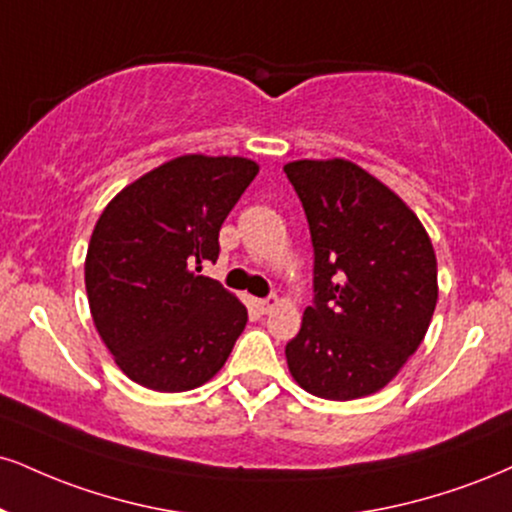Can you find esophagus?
<instances>
[{"mask_svg": "<svg viewBox=\"0 0 512 512\" xmlns=\"http://www.w3.org/2000/svg\"><path fill=\"white\" fill-rule=\"evenodd\" d=\"M274 305H276V295H269V298L255 300V307H257V312H260V315H267V312L272 310Z\"/></svg>", "mask_w": 512, "mask_h": 512, "instance_id": "obj_1", "label": "esophagus"}]
</instances>
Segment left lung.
<instances>
[{
    "mask_svg": "<svg viewBox=\"0 0 512 512\" xmlns=\"http://www.w3.org/2000/svg\"><path fill=\"white\" fill-rule=\"evenodd\" d=\"M283 171L315 248V300L286 343L288 369L312 396H369L396 377L432 322V240L393 190L353 162L300 159Z\"/></svg>",
    "mask_w": 512,
    "mask_h": 512,
    "instance_id": "8db88e82",
    "label": "left lung"
}]
</instances>
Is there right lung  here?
Returning <instances> with one entry per match:
<instances>
[{
	"instance_id": "add662e5",
	"label": "right lung",
	"mask_w": 512,
	"mask_h": 512,
	"mask_svg": "<svg viewBox=\"0 0 512 512\" xmlns=\"http://www.w3.org/2000/svg\"><path fill=\"white\" fill-rule=\"evenodd\" d=\"M260 166L245 157H176L104 207L85 257L92 322L135 384L178 393L229 360L248 310L219 281V229Z\"/></svg>"
}]
</instances>
